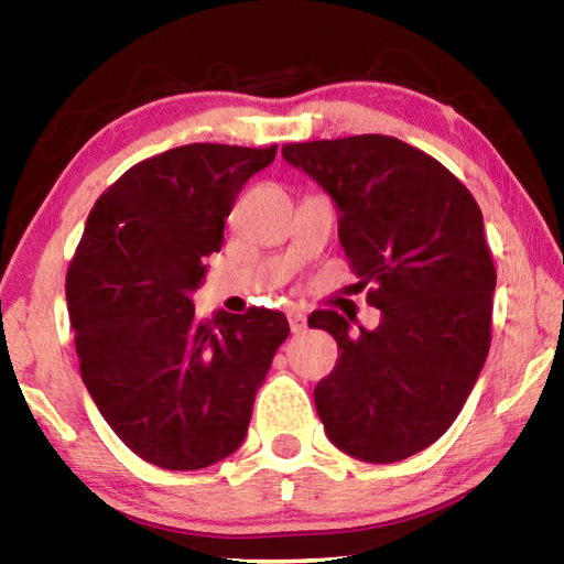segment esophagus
<instances>
[{"label":"esophagus","instance_id":"34e87169","mask_svg":"<svg viewBox=\"0 0 564 564\" xmlns=\"http://www.w3.org/2000/svg\"><path fill=\"white\" fill-rule=\"evenodd\" d=\"M289 326L291 330L299 336V333H303L305 328H308V321H305V313L301 311H289Z\"/></svg>","mask_w":564,"mask_h":564}]
</instances>
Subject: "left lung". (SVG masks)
<instances>
[{
  "mask_svg": "<svg viewBox=\"0 0 564 564\" xmlns=\"http://www.w3.org/2000/svg\"><path fill=\"white\" fill-rule=\"evenodd\" d=\"M336 202L338 236L376 330L348 333L313 311L338 360L313 390L330 443L358 460L398 463L433 445L460 413L490 350L495 265L480 206L425 151L383 133L285 144Z\"/></svg>",
  "mask_w": 564,
  "mask_h": 564,
  "instance_id": "8db88e82",
  "label": "left lung"
}]
</instances>
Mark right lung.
Masks as SVG:
<instances>
[{"label":"right lung","instance_id":"add662e5","mask_svg":"<svg viewBox=\"0 0 564 564\" xmlns=\"http://www.w3.org/2000/svg\"><path fill=\"white\" fill-rule=\"evenodd\" d=\"M275 149L186 144L139 161L97 198L66 271L84 386L123 445L166 470H202L243 443L289 338L279 311L198 321L188 299Z\"/></svg>","mask_w":564,"mask_h":564}]
</instances>
